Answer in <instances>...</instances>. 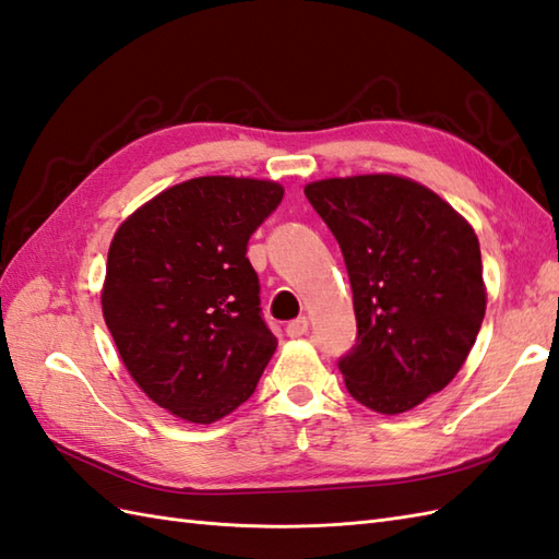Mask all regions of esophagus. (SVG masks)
<instances>
[{
  "label": "esophagus",
  "instance_id": "1",
  "mask_svg": "<svg viewBox=\"0 0 559 559\" xmlns=\"http://www.w3.org/2000/svg\"><path fill=\"white\" fill-rule=\"evenodd\" d=\"M307 331H309V319L307 317L295 319V321L288 323V326H285V333H288L290 338H300V335H305Z\"/></svg>",
  "mask_w": 559,
  "mask_h": 559
}]
</instances>
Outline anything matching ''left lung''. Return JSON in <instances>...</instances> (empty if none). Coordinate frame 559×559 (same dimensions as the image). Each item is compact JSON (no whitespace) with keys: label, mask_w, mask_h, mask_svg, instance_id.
I'll list each match as a JSON object with an SVG mask.
<instances>
[{"label":"left lung","mask_w":559,"mask_h":559,"mask_svg":"<svg viewBox=\"0 0 559 559\" xmlns=\"http://www.w3.org/2000/svg\"><path fill=\"white\" fill-rule=\"evenodd\" d=\"M305 194L353 285L357 345L338 361L347 393L388 417L421 405L455 379L486 314L472 224L395 174L323 178Z\"/></svg>","instance_id":"left-lung-1"}]
</instances>
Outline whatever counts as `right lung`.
Wrapping results in <instances>:
<instances>
[{
	"label": "right lung",
	"instance_id": "obj_1",
	"mask_svg": "<svg viewBox=\"0 0 559 559\" xmlns=\"http://www.w3.org/2000/svg\"><path fill=\"white\" fill-rule=\"evenodd\" d=\"M281 200L276 180L200 176L154 194L114 233L104 321L140 391L178 419H224L276 353L248 240Z\"/></svg>",
	"mask_w": 559,
	"mask_h": 559
}]
</instances>
